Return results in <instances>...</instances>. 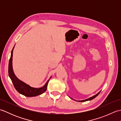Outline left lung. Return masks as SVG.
Instances as JSON below:
<instances>
[{
  "label": "left lung",
  "instance_id": "obj_1",
  "mask_svg": "<svg viewBox=\"0 0 121 121\" xmlns=\"http://www.w3.org/2000/svg\"><path fill=\"white\" fill-rule=\"evenodd\" d=\"M100 91L97 94H96V95H95V96H92V97H91V98H88V99H87L84 100H81V101H79V102H85V101H88V100H92V99H94L95 98H96V97L98 96V95L100 94Z\"/></svg>",
  "mask_w": 121,
  "mask_h": 121
}]
</instances>
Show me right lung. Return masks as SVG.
Masks as SVG:
<instances>
[{"label":"right lung","mask_w":121,"mask_h":121,"mask_svg":"<svg viewBox=\"0 0 121 121\" xmlns=\"http://www.w3.org/2000/svg\"><path fill=\"white\" fill-rule=\"evenodd\" d=\"M13 48H13L12 50L11 56H10L9 62L8 73L9 77L11 79L13 84L14 88L20 94H21L26 97H35L38 96V95L42 94L45 91H46V90H47V85L49 80H48L47 82V83H46L44 86L41 87V88H33V87H30L29 85H28L25 84L23 82L20 81L14 75L12 69V61L13 50Z\"/></svg>","instance_id":"right-lung-1"}]
</instances>
